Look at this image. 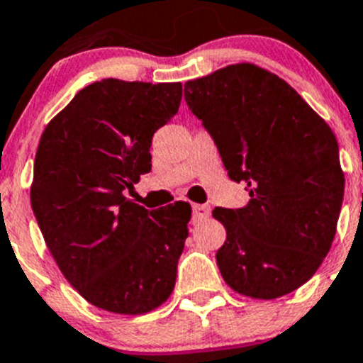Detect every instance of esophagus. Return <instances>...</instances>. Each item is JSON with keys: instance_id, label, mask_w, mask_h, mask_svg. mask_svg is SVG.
<instances>
[{"instance_id": "34e87169", "label": "esophagus", "mask_w": 363, "mask_h": 363, "mask_svg": "<svg viewBox=\"0 0 363 363\" xmlns=\"http://www.w3.org/2000/svg\"><path fill=\"white\" fill-rule=\"evenodd\" d=\"M191 210H194V217H191V220H194L195 225L201 223V220L208 219V216H210V208L204 206V204H194Z\"/></svg>"}]
</instances>
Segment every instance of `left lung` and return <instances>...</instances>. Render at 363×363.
<instances>
[{"label":"left lung","instance_id":"1","mask_svg":"<svg viewBox=\"0 0 363 363\" xmlns=\"http://www.w3.org/2000/svg\"><path fill=\"white\" fill-rule=\"evenodd\" d=\"M184 99L216 140L247 206L216 208V259L238 294L276 299L307 283L333 245L343 201L333 129L283 78L254 64L186 82Z\"/></svg>","mask_w":363,"mask_h":363}]
</instances>
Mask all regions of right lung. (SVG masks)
<instances>
[{"label": "right lung", "instance_id": "1", "mask_svg": "<svg viewBox=\"0 0 363 363\" xmlns=\"http://www.w3.org/2000/svg\"><path fill=\"white\" fill-rule=\"evenodd\" d=\"M181 99V82H94L38 144L30 204L47 248L78 294L109 313L146 314L175 286L191 206L155 212L124 191L151 169V138Z\"/></svg>", "mask_w": 363, "mask_h": 363}]
</instances>
